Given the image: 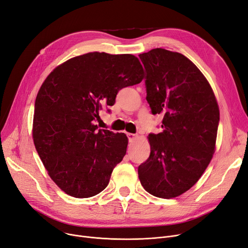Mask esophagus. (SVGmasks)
<instances>
[{
	"label": "esophagus",
	"mask_w": 248,
	"mask_h": 248,
	"mask_svg": "<svg viewBox=\"0 0 248 248\" xmlns=\"http://www.w3.org/2000/svg\"><path fill=\"white\" fill-rule=\"evenodd\" d=\"M127 138H128V140H134L136 138H137V135H135V134H127Z\"/></svg>",
	"instance_id": "obj_1"
}]
</instances>
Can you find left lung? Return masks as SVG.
<instances>
[{
  "mask_svg": "<svg viewBox=\"0 0 248 248\" xmlns=\"http://www.w3.org/2000/svg\"><path fill=\"white\" fill-rule=\"evenodd\" d=\"M139 57L152 113L164 116L163 132L149 135L151 154L139 178L154 196L175 198L197 183L213 157L219 108L209 82L183 54L155 48Z\"/></svg>",
  "mask_w": 248,
  "mask_h": 248,
  "instance_id": "obj_1",
  "label": "left lung"
}]
</instances>
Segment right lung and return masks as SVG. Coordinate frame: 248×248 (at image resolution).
Masks as SVG:
<instances>
[{"instance_id": "right-lung-1", "label": "right lung", "mask_w": 248, "mask_h": 248, "mask_svg": "<svg viewBox=\"0 0 248 248\" xmlns=\"http://www.w3.org/2000/svg\"><path fill=\"white\" fill-rule=\"evenodd\" d=\"M144 78L132 54L90 52L62 63L39 89L33 140L50 178L75 198L107 188L126 153L127 138L98 129L99 110L115 102L119 91Z\"/></svg>"}]
</instances>
